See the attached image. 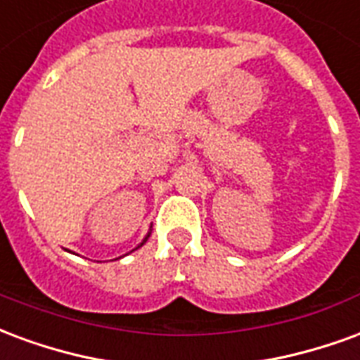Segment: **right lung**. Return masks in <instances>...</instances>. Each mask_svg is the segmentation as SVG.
Here are the masks:
<instances>
[{"mask_svg": "<svg viewBox=\"0 0 360 360\" xmlns=\"http://www.w3.org/2000/svg\"><path fill=\"white\" fill-rule=\"evenodd\" d=\"M150 233H152V227H150V231H148V233H146V237H144V239H142V243H141V245H139V247H142V245H144V243L148 241ZM139 247H136V249H139ZM136 249H133V250H136Z\"/></svg>", "mask_w": 360, "mask_h": 360, "instance_id": "right-lung-1", "label": "right lung"}]
</instances>
